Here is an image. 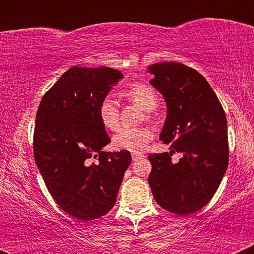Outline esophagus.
<instances>
[{
	"instance_id": "obj_1",
	"label": "esophagus",
	"mask_w": 254,
	"mask_h": 254,
	"mask_svg": "<svg viewBox=\"0 0 254 254\" xmlns=\"http://www.w3.org/2000/svg\"><path fill=\"white\" fill-rule=\"evenodd\" d=\"M131 156H132L133 161H137V160H139V159H143L144 154H142V153H132V154H131Z\"/></svg>"
}]
</instances>
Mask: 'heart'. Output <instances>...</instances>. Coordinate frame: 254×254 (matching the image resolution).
<instances>
[{
    "label": "heart",
    "instance_id": "b5f03b06",
    "mask_svg": "<svg viewBox=\"0 0 254 254\" xmlns=\"http://www.w3.org/2000/svg\"><path fill=\"white\" fill-rule=\"evenodd\" d=\"M127 95L148 112L155 110L157 103H159L155 90L151 87L147 86V84H133L127 90ZM98 116L101 124L106 129H117L119 124V110L117 100L111 97V95L104 97L99 103ZM153 136V131L148 129V127H122L113 135L112 142L113 145L118 149H125L137 153V151L144 149L145 145L151 141Z\"/></svg>",
    "mask_w": 254,
    "mask_h": 254
}]
</instances>
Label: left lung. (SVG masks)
Returning a JSON list of instances; mask_svg holds the SVG:
<instances>
[{"label": "left lung", "mask_w": 254, "mask_h": 254, "mask_svg": "<svg viewBox=\"0 0 254 254\" xmlns=\"http://www.w3.org/2000/svg\"><path fill=\"white\" fill-rule=\"evenodd\" d=\"M150 84L167 105L160 139L171 153L150 154L148 178L156 203L177 215L196 212L208 204L228 167V133L222 105L210 84L197 70L177 62L148 68ZM184 156L173 164L170 156Z\"/></svg>", "instance_id": "8db88e82"}]
</instances>
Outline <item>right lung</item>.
<instances>
[{"label": "right lung", "instance_id": "1", "mask_svg": "<svg viewBox=\"0 0 254 254\" xmlns=\"http://www.w3.org/2000/svg\"><path fill=\"white\" fill-rule=\"evenodd\" d=\"M122 77L107 66H72L38 107L34 160L52 198L78 220L99 218L113 208L131 162L127 150H101L111 139L98 106Z\"/></svg>", "mask_w": 254, "mask_h": 254}]
</instances>
